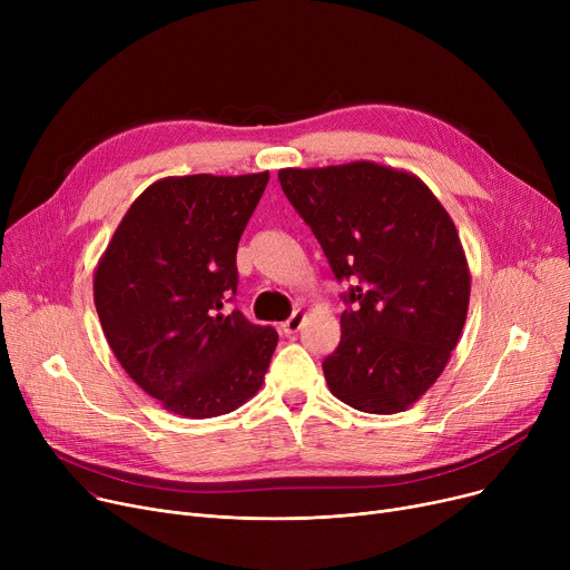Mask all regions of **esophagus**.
<instances>
[{"instance_id":"1","label":"esophagus","mask_w":570,"mask_h":570,"mask_svg":"<svg viewBox=\"0 0 570 570\" xmlns=\"http://www.w3.org/2000/svg\"><path fill=\"white\" fill-rule=\"evenodd\" d=\"M303 323H305V312H295L288 321L282 323V333H284L286 337H293L297 331H301Z\"/></svg>"}]
</instances>
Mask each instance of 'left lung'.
<instances>
[{
  "mask_svg": "<svg viewBox=\"0 0 570 570\" xmlns=\"http://www.w3.org/2000/svg\"><path fill=\"white\" fill-rule=\"evenodd\" d=\"M344 295L340 346L323 361L331 393L365 413H400L441 376L469 312L458 228L421 177L376 161L282 168Z\"/></svg>",
  "mask_w": 570,
  "mask_h": 570,
  "instance_id": "left-lung-1",
  "label": "left lung"
}]
</instances>
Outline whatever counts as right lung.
I'll list each match as a JSON object with an SVG mask.
<instances>
[{"label": "right lung", "instance_id": "1", "mask_svg": "<svg viewBox=\"0 0 570 570\" xmlns=\"http://www.w3.org/2000/svg\"><path fill=\"white\" fill-rule=\"evenodd\" d=\"M269 173L183 175L149 185L95 267V305L125 372L183 417H215L252 400L279 335L224 314L235 254Z\"/></svg>", "mask_w": 570, "mask_h": 570}]
</instances>
